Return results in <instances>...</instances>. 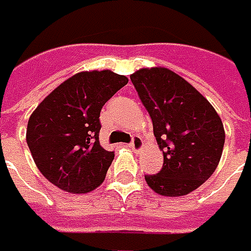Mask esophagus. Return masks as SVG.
Listing matches in <instances>:
<instances>
[{
	"mask_svg": "<svg viewBox=\"0 0 251 251\" xmlns=\"http://www.w3.org/2000/svg\"><path fill=\"white\" fill-rule=\"evenodd\" d=\"M130 147H131L134 151H140V150L143 149V140H141V137H140V135H134V137H133Z\"/></svg>",
	"mask_w": 251,
	"mask_h": 251,
	"instance_id": "obj_1",
	"label": "esophagus"
}]
</instances>
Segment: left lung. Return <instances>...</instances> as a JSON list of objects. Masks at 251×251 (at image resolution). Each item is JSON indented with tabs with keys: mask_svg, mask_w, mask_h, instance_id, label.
I'll return each instance as SVG.
<instances>
[{
	"mask_svg": "<svg viewBox=\"0 0 251 251\" xmlns=\"http://www.w3.org/2000/svg\"><path fill=\"white\" fill-rule=\"evenodd\" d=\"M151 117L163 151V169L144 176L149 187L167 197L186 196L217 169L224 147L222 118L190 82L164 67L141 68L130 75Z\"/></svg>",
	"mask_w": 251,
	"mask_h": 251,
	"instance_id": "1",
	"label": "left lung"
}]
</instances>
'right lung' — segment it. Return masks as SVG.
Wrapping results in <instances>:
<instances>
[{
    "label": "right lung",
    "instance_id": "1",
    "mask_svg": "<svg viewBox=\"0 0 251 251\" xmlns=\"http://www.w3.org/2000/svg\"><path fill=\"white\" fill-rule=\"evenodd\" d=\"M128 82L110 70L82 71L61 82L32 111L27 126L31 155L48 181L81 194L104 181L114 151L99 140L102 105Z\"/></svg>",
    "mask_w": 251,
    "mask_h": 251
}]
</instances>
